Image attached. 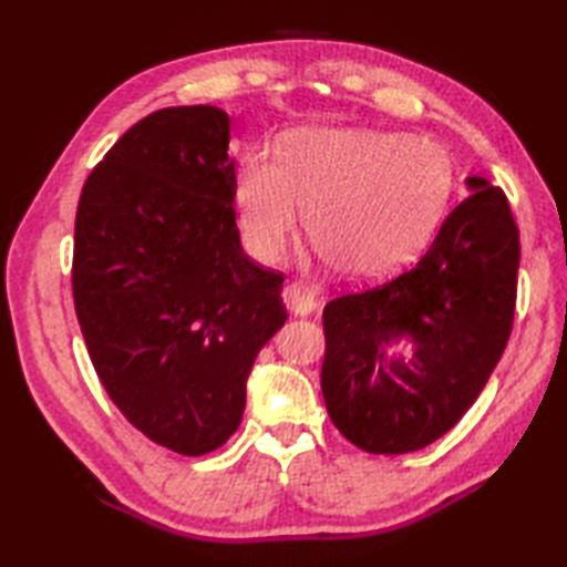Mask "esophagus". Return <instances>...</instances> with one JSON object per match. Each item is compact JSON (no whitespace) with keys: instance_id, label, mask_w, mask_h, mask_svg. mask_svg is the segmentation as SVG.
Wrapping results in <instances>:
<instances>
[{"instance_id":"esophagus-1","label":"esophagus","mask_w":567,"mask_h":567,"mask_svg":"<svg viewBox=\"0 0 567 567\" xmlns=\"http://www.w3.org/2000/svg\"><path fill=\"white\" fill-rule=\"evenodd\" d=\"M282 302L295 317H307L315 309V295L302 282H290L282 287Z\"/></svg>"}]
</instances>
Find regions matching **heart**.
<instances>
[{"label":"heart","mask_w":567,"mask_h":567,"mask_svg":"<svg viewBox=\"0 0 567 567\" xmlns=\"http://www.w3.org/2000/svg\"><path fill=\"white\" fill-rule=\"evenodd\" d=\"M455 167L426 138L375 128H305L280 155L246 153L236 177L250 250L277 260L299 226L329 268L372 280L412 260L449 207Z\"/></svg>","instance_id":"obj_1"}]
</instances>
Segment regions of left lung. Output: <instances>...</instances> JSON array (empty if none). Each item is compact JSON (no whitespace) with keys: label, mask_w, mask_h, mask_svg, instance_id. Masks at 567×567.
Returning a JSON list of instances; mask_svg holds the SVG:
<instances>
[{"label":"left lung","mask_w":567,"mask_h":567,"mask_svg":"<svg viewBox=\"0 0 567 567\" xmlns=\"http://www.w3.org/2000/svg\"><path fill=\"white\" fill-rule=\"evenodd\" d=\"M429 250L396 277L346 287L323 307L321 392L333 426L368 453L424 449L453 429L507 348L519 228L507 195L467 177ZM402 334L415 360H386Z\"/></svg>","instance_id":"1"}]
</instances>
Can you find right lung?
Masks as SVG:
<instances>
[{
    "label": "right lung",
    "mask_w": 567,
    "mask_h": 567,
    "mask_svg": "<svg viewBox=\"0 0 567 567\" xmlns=\"http://www.w3.org/2000/svg\"><path fill=\"white\" fill-rule=\"evenodd\" d=\"M228 114L167 106L82 187L72 297L94 370L141 433L179 455L224 445L252 360L282 327L285 275L240 248Z\"/></svg>",
    "instance_id": "add662e5"
}]
</instances>
